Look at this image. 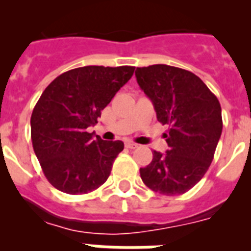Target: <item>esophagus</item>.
Returning <instances> with one entry per match:
<instances>
[{"label":"esophagus","instance_id":"obj_1","mask_svg":"<svg viewBox=\"0 0 251 251\" xmlns=\"http://www.w3.org/2000/svg\"><path fill=\"white\" fill-rule=\"evenodd\" d=\"M126 147L129 148V150H136L138 147V145L134 143V142H126Z\"/></svg>","mask_w":251,"mask_h":251}]
</instances>
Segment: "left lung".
<instances>
[{
  "mask_svg": "<svg viewBox=\"0 0 251 251\" xmlns=\"http://www.w3.org/2000/svg\"><path fill=\"white\" fill-rule=\"evenodd\" d=\"M137 83L168 126V151H153L141 178L152 191L167 196L182 195L203 177L214 159L223 132L221 106L215 94L194 73L176 66L137 68Z\"/></svg>",
  "mask_w": 251,
  "mask_h": 251,
  "instance_id": "8db88e82",
  "label": "left lung"
}]
</instances>
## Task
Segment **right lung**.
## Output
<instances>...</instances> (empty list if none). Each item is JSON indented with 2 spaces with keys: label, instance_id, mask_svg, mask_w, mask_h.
<instances>
[{
  "label": "right lung",
  "instance_id": "add662e5",
  "mask_svg": "<svg viewBox=\"0 0 251 251\" xmlns=\"http://www.w3.org/2000/svg\"><path fill=\"white\" fill-rule=\"evenodd\" d=\"M134 66H83L48 85L31 115L35 154L49 182L69 195L92 192L105 182L122 141L93 137L88 127L127 83Z\"/></svg>",
  "mask_w": 251,
  "mask_h": 251
}]
</instances>
